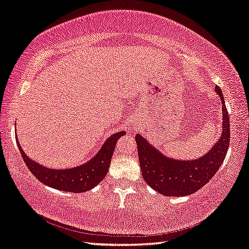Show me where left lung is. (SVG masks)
I'll return each mask as SVG.
<instances>
[{"label":"left lung","instance_id":"obj_1","mask_svg":"<svg viewBox=\"0 0 249 249\" xmlns=\"http://www.w3.org/2000/svg\"><path fill=\"white\" fill-rule=\"evenodd\" d=\"M223 103L222 135L210 152L195 160H176L161 153L147 139L136 134L142 175L145 183L164 196H185L202 188L216 174L230 147L231 131L224 96L218 86L215 88Z\"/></svg>","mask_w":249,"mask_h":249}]
</instances>
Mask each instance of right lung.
<instances>
[{
	"instance_id": "obj_1",
	"label": "right lung",
	"mask_w": 249,
	"mask_h": 249,
	"mask_svg": "<svg viewBox=\"0 0 249 249\" xmlns=\"http://www.w3.org/2000/svg\"><path fill=\"white\" fill-rule=\"evenodd\" d=\"M124 135V131L112 134L92 159L78 166L62 169L44 166L27 156L18 143V135L17 143L27 168L41 183L63 192L83 193L94 188L104 179L115 151L117 140Z\"/></svg>"
}]
</instances>
